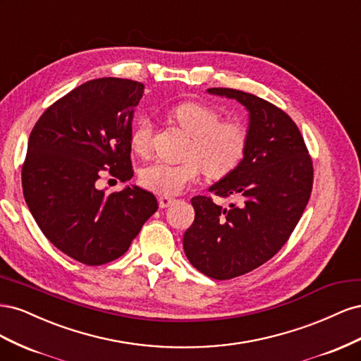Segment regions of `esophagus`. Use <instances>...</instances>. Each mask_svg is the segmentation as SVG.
Masks as SVG:
<instances>
[{
  "mask_svg": "<svg viewBox=\"0 0 361 361\" xmlns=\"http://www.w3.org/2000/svg\"><path fill=\"white\" fill-rule=\"evenodd\" d=\"M158 202H159V207H169L173 202H174V199L173 197H167V195H161V197L158 199Z\"/></svg>",
  "mask_w": 361,
  "mask_h": 361,
  "instance_id": "34e87169",
  "label": "esophagus"
}]
</instances>
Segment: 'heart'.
Wrapping results in <instances>:
<instances>
[{
    "label": "heart",
    "mask_w": 361,
    "mask_h": 361,
    "mask_svg": "<svg viewBox=\"0 0 361 361\" xmlns=\"http://www.w3.org/2000/svg\"><path fill=\"white\" fill-rule=\"evenodd\" d=\"M170 118L190 135L182 164L154 162L140 171V183L159 195H176L199 180L202 170L207 178L224 179L243 166L251 134L239 120H221V113L202 102H182L173 106ZM130 147L147 157L154 146V125L140 118L130 129Z\"/></svg>",
    "instance_id": "b5f03b06"
}]
</instances>
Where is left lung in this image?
<instances>
[{
	"label": "left lung",
	"instance_id": "left-lung-1",
	"mask_svg": "<svg viewBox=\"0 0 361 361\" xmlns=\"http://www.w3.org/2000/svg\"><path fill=\"white\" fill-rule=\"evenodd\" d=\"M250 111V149L243 166L211 191L233 197L228 207L195 195V218L183 235L194 268L215 280H231L264 265L288 243L309 203L313 161L293 120L262 97L212 87Z\"/></svg>",
	"mask_w": 361,
	"mask_h": 361
}]
</instances>
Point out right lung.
Masks as SVG:
<instances>
[{"label": "right lung", "mask_w": 361, "mask_h": 361, "mask_svg": "<svg viewBox=\"0 0 361 361\" xmlns=\"http://www.w3.org/2000/svg\"><path fill=\"white\" fill-rule=\"evenodd\" d=\"M145 85L97 78L47 108L32 128L23 164V191L37 226L64 255L97 267L125 255L158 209L138 187L106 194L97 180L134 176L133 114Z\"/></svg>", "instance_id": "obj_1"}]
</instances>
